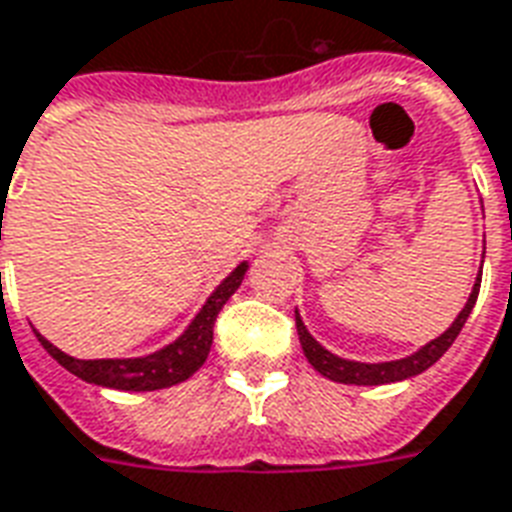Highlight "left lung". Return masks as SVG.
<instances>
[{"label": "left lung", "mask_w": 512, "mask_h": 512, "mask_svg": "<svg viewBox=\"0 0 512 512\" xmlns=\"http://www.w3.org/2000/svg\"><path fill=\"white\" fill-rule=\"evenodd\" d=\"M486 253V248H483ZM480 270H483V261H480ZM480 291V272L475 283H472V291L464 307L459 310V315L453 318V324L445 329L440 337H434L426 345H421L418 351H413L410 356H402V359L394 361H356V359H343L337 356L329 348L315 340L313 334L307 332L305 321L299 310H294V318H297V334L299 343H302V351H305V359L313 364L315 372H321L324 378L334 380V383H348V386H386V383H399V380L413 378V375H421L424 370H429L434 361L440 359L448 348L453 345V340L459 337L461 326L467 324L472 307H475V299H478Z\"/></svg>", "instance_id": "left-lung-1"}]
</instances>
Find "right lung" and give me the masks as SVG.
<instances>
[{
	"mask_svg": "<svg viewBox=\"0 0 512 512\" xmlns=\"http://www.w3.org/2000/svg\"><path fill=\"white\" fill-rule=\"evenodd\" d=\"M248 272V261H240L229 275H226L199 313L191 318V324L175 337L172 343L145 356H132V359H75L69 353L59 351L51 340H45L37 329V340L42 348L59 361L64 370L78 375L86 383L102 388H115V391H159V388L178 386L188 380L207 361L210 345H213V326L221 307L229 302L234 291L240 288L242 278Z\"/></svg>",
	"mask_w": 512,
	"mask_h": 512,
	"instance_id": "right-lung-1",
	"label": "right lung"
}]
</instances>
